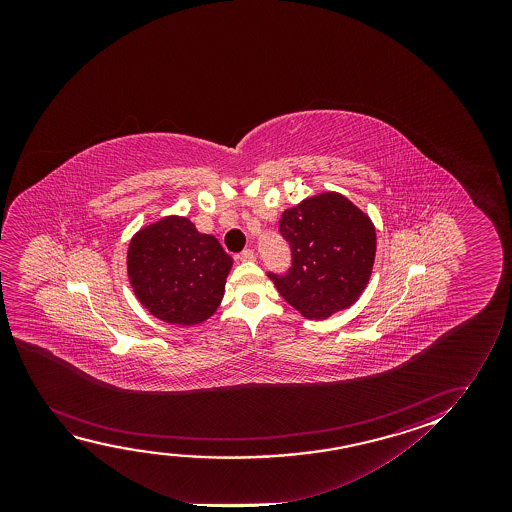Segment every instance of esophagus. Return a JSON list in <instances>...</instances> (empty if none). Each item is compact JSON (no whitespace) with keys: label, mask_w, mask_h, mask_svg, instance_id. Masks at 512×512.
I'll return each mask as SVG.
<instances>
[{"label":"esophagus","mask_w":512,"mask_h":512,"mask_svg":"<svg viewBox=\"0 0 512 512\" xmlns=\"http://www.w3.org/2000/svg\"><path fill=\"white\" fill-rule=\"evenodd\" d=\"M238 259L241 260V262H253L255 260V253H253V250H243V252L239 253Z\"/></svg>","instance_id":"obj_1"}]
</instances>
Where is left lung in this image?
<instances>
[{
	"label": "left lung",
	"mask_w": 512,
	"mask_h": 512,
	"mask_svg": "<svg viewBox=\"0 0 512 512\" xmlns=\"http://www.w3.org/2000/svg\"><path fill=\"white\" fill-rule=\"evenodd\" d=\"M280 234L292 264L267 276L302 316L329 318L362 295L376 255V229L346 197L327 192L283 211Z\"/></svg>",
	"instance_id": "obj_1"
}]
</instances>
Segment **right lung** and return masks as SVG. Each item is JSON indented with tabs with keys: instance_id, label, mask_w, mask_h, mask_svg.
<instances>
[{
	"instance_id": "1",
	"label": "right lung",
	"mask_w": 512,
	"mask_h": 512,
	"mask_svg": "<svg viewBox=\"0 0 512 512\" xmlns=\"http://www.w3.org/2000/svg\"><path fill=\"white\" fill-rule=\"evenodd\" d=\"M232 259L218 239L185 217H166L129 243L127 274L141 304L162 322L196 325L224 297Z\"/></svg>"
}]
</instances>
